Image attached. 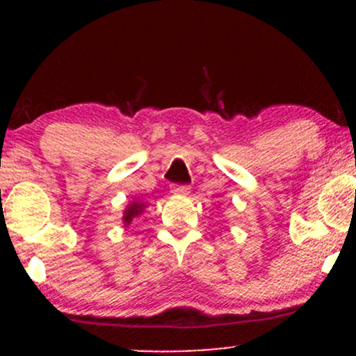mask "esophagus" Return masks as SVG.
<instances>
[{
	"label": "esophagus",
	"mask_w": 356,
	"mask_h": 356,
	"mask_svg": "<svg viewBox=\"0 0 356 356\" xmlns=\"http://www.w3.org/2000/svg\"><path fill=\"white\" fill-rule=\"evenodd\" d=\"M170 191H172V194L186 195V194H189L191 186H187V184H174V186L170 187Z\"/></svg>",
	"instance_id": "1"
}]
</instances>
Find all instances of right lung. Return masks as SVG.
I'll return each instance as SVG.
<instances>
[{
  "instance_id": "right-lung-1",
  "label": "right lung",
  "mask_w": 356,
  "mask_h": 356,
  "mask_svg": "<svg viewBox=\"0 0 356 356\" xmlns=\"http://www.w3.org/2000/svg\"><path fill=\"white\" fill-rule=\"evenodd\" d=\"M142 211H144V204H138V202L130 204V206L127 207L125 216H124L125 224H130V220H132L134 218H137L138 214H142Z\"/></svg>"
}]
</instances>
